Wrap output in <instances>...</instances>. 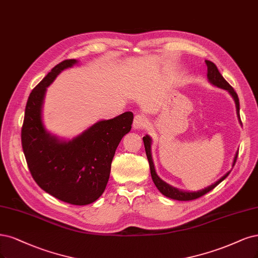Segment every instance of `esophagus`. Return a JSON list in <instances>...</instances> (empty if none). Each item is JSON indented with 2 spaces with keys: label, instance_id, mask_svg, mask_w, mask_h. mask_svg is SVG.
<instances>
[{
  "label": "esophagus",
  "instance_id": "34e87169",
  "mask_svg": "<svg viewBox=\"0 0 258 258\" xmlns=\"http://www.w3.org/2000/svg\"><path fill=\"white\" fill-rule=\"evenodd\" d=\"M148 125V119L144 114H138L133 120V128L135 129H144Z\"/></svg>",
  "mask_w": 258,
  "mask_h": 258
}]
</instances>
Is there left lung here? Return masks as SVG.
<instances>
[{
	"mask_svg": "<svg viewBox=\"0 0 258 258\" xmlns=\"http://www.w3.org/2000/svg\"><path fill=\"white\" fill-rule=\"evenodd\" d=\"M206 61V65H207V78L209 80V82L211 84H214L220 88H223V90H226L230 95L233 96V98L235 100V103H236V109H237V115H238V118L239 120H240L241 122V119H240V114H239V111H240V106H239V98H238V95L237 93L235 92L234 88L229 85V83L226 81V80L222 77V75L220 74V72L218 70L217 66L212 63V61L210 60H205ZM143 142H144V146H145V152H146V156H147V159H148V162H149V167H150V174H152V178H153V181L154 183L156 184V186L158 188V190L161 192L163 195H165V197L170 198V199H173V200H177V201H192V200H195V199H199L201 197H203V195H205L206 193H208L209 191H211L212 189H215L216 186L221 182L223 181L226 177L229 175L230 173V170L229 172H227L223 177H221V178L216 181L215 183H212L211 185L207 186V188L203 189V190H200V191H197V192H185V191H181V190H178L174 188V186L167 184L166 182H164L162 179L159 178V176L157 175L156 173V170H155V165H154V162H153V157H152V153H150V145H152V139H150V137L148 136H145L143 138ZM237 157H238V152L236 153L235 155V158H234V162H233V166L235 165L236 161H237Z\"/></svg>",
	"mask_w": 258,
	"mask_h": 258,
	"instance_id": "left-lung-1",
	"label": "left lung"
}]
</instances>
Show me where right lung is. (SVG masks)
<instances>
[{
  "label": "right lung",
  "instance_id": "1",
  "mask_svg": "<svg viewBox=\"0 0 258 258\" xmlns=\"http://www.w3.org/2000/svg\"><path fill=\"white\" fill-rule=\"evenodd\" d=\"M77 61H60L32 91L25 106L21 143L29 170L40 188L59 201L82 206L97 201L104 192L115 150L130 131L133 114L125 112L97 121L69 141L47 132L41 118L47 87Z\"/></svg>",
  "mask_w": 258,
  "mask_h": 258
}]
</instances>
